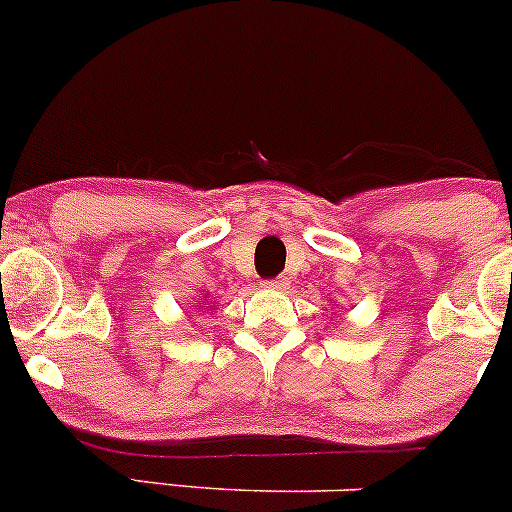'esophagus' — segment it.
Segmentation results:
<instances>
[{"mask_svg":"<svg viewBox=\"0 0 512 512\" xmlns=\"http://www.w3.org/2000/svg\"><path fill=\"white\" fill-rule=\"evenodd\" d=\"M287 283V278H273V280H266V287H283Z\"/></svg>","mask_w":512,"mask_h":512,"instance_id":"34e87169","label":"esophagus"}]
</instances>
